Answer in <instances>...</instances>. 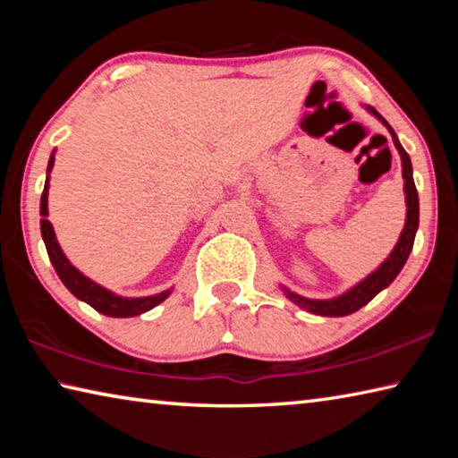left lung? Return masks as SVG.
Listing matches in <instances>:
<instances>
[{
	"instance_id": "left-lung-1",
	"label": "left lung",
	"mask_w": 458,
	"mask_h": 458,
	"mask_svg": "<svg viewBox=\"0 0 458 458\" xmlns=\"http://www.w3.org/2000/svg\"><path fill=\"white\" fill-rule=\"evenodd\" d=\"M366 108H368V113L374 114V117L379 123H384L386 129L390 131L392 141H394V145H396V149L400 153L402 177H404V193H406V224L398 238V244L394 246V250L390 252V257H387L382 265L374 270V273L368 275L355 286H352L350 291L339 294V297L307 299V297H301V294H297V293L289 291L286 286H283V293L293 301L294 305L305 309V311L313 313V315L345 317V315L355 313L363 305H368L379 291H384L386 286L392 284L394 278H396L400 270L404 268L410 252H412V246H414V236L418 230V216H420V208H418V191H416L414 177H412V161H410V155L404 151V147L400 145L396 133H394V129L387 125V121L382 117V114H379L374 106H366Z\"/></svg>"
}]
</instances>
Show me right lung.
Here are the masks:
<instances>
[{
	"instance_id": "add662e5",
	"label": "right lung",
	"mask_w": 458,
	"mask_h": 458,
	"mask_svg": "<svg viewBox=\"0 0 458 458\" xmlns=\"http://www.w3.org/2000/svg\"><path fill=\"white\" fill-rule=\"evenodd\" d=\"M52 167H54V151L48 161V177H46L42 199H40V216H42L40 230H42V238H44L46 250H48L52 267L60 276V281L64 283L66 289L71 291L76 299L84 301V303H89L92 309H97L98 313H103L106 317H135L149 311V309L157 307L159 303H164L169 294H172V289L151 294V297H121V294L100 286L98 283L92 281V278L84 276L79 268L71 265V260H68L66 254L62 252L56 234H54L52 224L48 220V188H50Z\"/></svg>"
}]
</instances>
